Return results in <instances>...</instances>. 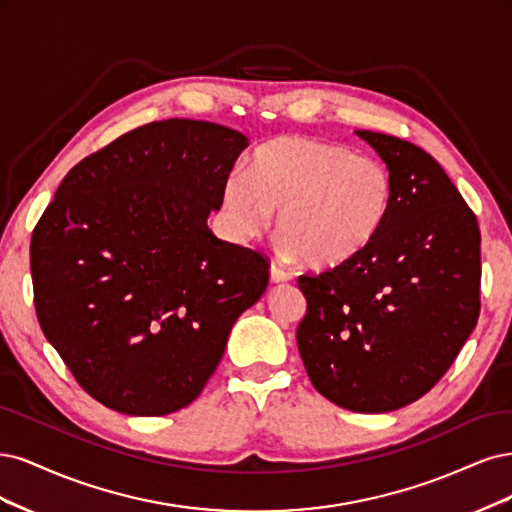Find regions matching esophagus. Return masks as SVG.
Wrapping results in <instances>:
<instances>
[{
  "label": "esophagus",
  "instance_id": "esophagus-1",
  "mask_svg": "<svg viewBox=\"0 0 512 512\" xmlns=\"http://www.w3.org/2000/svg\"><path fill=\"white\" fill-rule=\"evenodd\" d=\"M270 278H272V283H287V280L293 278V274L285 268H280V266H272L270 268Z\"/></svg>",
  "mask_w": 512,
  "mask_h": 512
}]
</instances>
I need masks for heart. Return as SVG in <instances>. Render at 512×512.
<instances>
[{
    "mask_svg": "<svg viewBox=\"0 0 512 512\" xmlns=\"http://www.w3.org/2000/svg\"><path fill=\"white\" fill-rule=\"evenodd\" d=\"M393 202L383 161L308 136H276L251 157L249 172L225 178L221 206L232 232L257 238L278 212V238L289 255L334 268L364 253Z\"/></svg>",
    "mask_w": 512,
    "mask_h": 512,
    "instance_id": "1",
    "label": "heart"
}]
</instances>
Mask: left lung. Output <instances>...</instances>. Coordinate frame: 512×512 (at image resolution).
I'll list each match as a JSON object with an SVG mask.
<instances>
[{
    "instance_id": "8db88e82",
    "label": "left lung",
    "mask_w": 512,
    "mask_h": 512,
    "mask_svg": "<svg viewBox=\"0 0 512 512\" xmlns=\"http://www.w3.org/2000/svg\"><path fill=\"white\" fill-rule=\"evenodd\" d=\"M387 163L393 202L364 253L302 274L298 349L315 389L357 412L419 400L447 374L481 312V229L440 163L357 131Z\"/></svg>"
}]
</instances>
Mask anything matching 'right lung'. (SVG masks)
Segmentation results:
<instances>
[{"label":"right lung","instance_id":"right-lung-1","mask_svg":"<svg viewBox=\"0 0 512 512\" xmlns=\"http://www.w3.org/2000/svg\"><path fill=\"white\" fill-rule=\"evenodd\" d=\"M246 146L208 121L142 125L78 161L36 223L40 327L104 406L159 417L191 404L266 291L270 259L206 225Z\"/></svg>","mask_w":512,"mask_h":512}]
</instances>
